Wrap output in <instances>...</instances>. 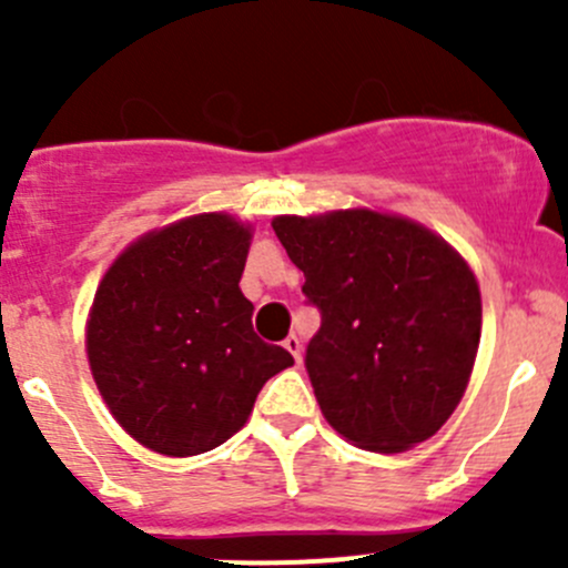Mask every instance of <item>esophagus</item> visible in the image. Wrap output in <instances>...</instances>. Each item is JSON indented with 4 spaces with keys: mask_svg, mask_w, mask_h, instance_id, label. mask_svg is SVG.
Segmentation results:
<instances>
[{
    "mask_svg": "<svg viewBox=\"0 0 568 568\" xmlns=\"http://www.w3.org/2000/svg\"><path fill=\"white\" fill-rule=\"evenodd\" d=\"M283 346L288 348L291 354H294V359H296V363H302V341H300V337H296V335H288V337H285V343H283Z\"/></svg>",
    "mask_w": 568,
    "mask_h": 568,
    "instance_id": "1",
    "label": "esophagus"
}]
</instances>
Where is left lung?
Masks as SVG:
<instances>
[{"mask_svg": "<svg viewBox=\"0 0 568 568\" xmlns=\"http://www.w3.org/2000/svg\"><path fill=\"white\" fill-rule=\"evenodd\" d=\"M321 313L305 368L326 423L359 448H415L454 415L480 341V291L439 236L400 216H277Z\"/></svg>", "mask_w": 568, "mask_h": 568, "instance_id": "left-lung-1", "label": "left lung"}]
</instances>
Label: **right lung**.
Listing matches in <instances>:
<instances>
[{"instance_id":"add662e5","label":"right lung","mask_w":568,"mask_h":568,"mask_svg":"<svg viewBox=\"0 0 568 568\" xmlns=\"http://www.w3.org/2000/svg\"><path fill=\"white\" fill-rule=\"evenodd\" d=\"M250 227L200 214L131 244L95 291L93 379L114 420L145 448L197 456L247 423L261 387L294 365L252 329L239 288Z\"/></svg>"}]
</instances>
